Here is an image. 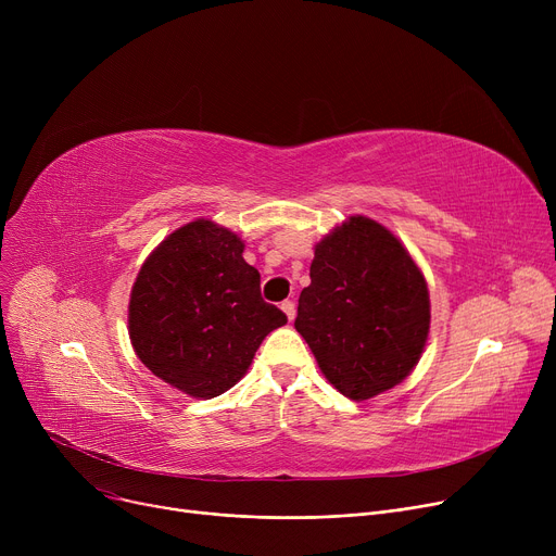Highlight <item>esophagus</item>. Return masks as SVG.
I'll return each instance as SVG.
<instances>
[{
	"label": "esophagus",
	"mask_w": 556,
	"mask_h": 556,
	"mask_svg": "<svg viewBox=\"0 0 556 556\" xmlns=\"http://www.w3.org/2000/svg\"><path fill=\"white\" fill-rule=\"evenodd\" d=\"M281 311L286 313L288 323H293V319H295V304L290 302V300H286V302H281Z\"/></svg>",
	"instance_id": "obj_1"
}]
</instances>
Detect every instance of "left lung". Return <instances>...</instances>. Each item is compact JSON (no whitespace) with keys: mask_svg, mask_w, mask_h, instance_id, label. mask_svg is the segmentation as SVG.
Wrapping results in <instances>:
<instances>
[{"mask_svg":"<svg viewBox=\"0 0 556 556\" xmlns=\"http://www.w3.org/2000/svg\"><path fill=\"white\" fill-rule=\"evenodd\" d=\"M295 329L340 394L371 399L399 386L424 354L426 279L388 227L352 216L315 245Z\"/></svg>","mask_w":556,"mask_h":556,"instance_id":"obj_1","label":"left lung"}]
</instances>
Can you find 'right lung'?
<instances>
[{"instance_id":"obj_1","label":"right lung","mask_w":556,"mask_h":556,"mask_svg":"<svg viewBox=\"0 0 556 556\" xmlns=\"http://www.w3.org/2000/svg\"><path fill=\"white\" fill-rule=\"evenodd\" d=\"M243 241L198 218L151 252L135 279L128 333L135 354L164 383L214 399L245 376L258 344L288 317L261 298Z\"/></svg>"}]
</instances>
